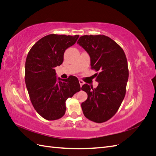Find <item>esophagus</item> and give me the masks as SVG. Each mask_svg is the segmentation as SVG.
<instances>
[{"label":"esophagus","mask_w":156,"mask_h":156,"mask_svg":"<svg viewBox=\"0 0 156 156\" xmlns=\"http://www.w3.org/2000/svg\"><path fill=\"white\" fill-rule=\"evenodd\" d=\"M79 84H80V86H81V87H82L83 84L84 83V81H82L81 79H79Z\"/></svg>","instance_id":"obj_1"}]
</instances>
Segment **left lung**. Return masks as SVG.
<instances>
[{"mask_svg":"<svg viewBox=\"0 0 156 156\" xmlns=\"http://www.w3.org/2000/svg\"><path fill=\"white\" fill-rule=\"evenodd\" d=\"M77 44L88 53L91 69L99 72L96 88L88 84L82 86L88 95L81 103L83 114L90 120L102 123L116 114L125 97L129 77L126 56L121 47L105 35H84Z\"/></svg>","mask_w":156,"mask_h":156,"instance_id":"obj_1","label":"left lung"}]
</instances>
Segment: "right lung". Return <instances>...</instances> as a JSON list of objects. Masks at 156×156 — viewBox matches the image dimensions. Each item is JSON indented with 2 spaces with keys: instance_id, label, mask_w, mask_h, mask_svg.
I'll return each mask as SVG.
<instances>
[{
  "instance_id": "1",
  "label": "right lung",
  "mask_w": 156,
  "mask_h": 156,
  "mask_svg": "<svg viewBox=\"0 0 156 156\" xmlns=\"http://www.w3.org/2000/svg\"><path fill=\"white\" fill-rule=\"evenodd\" d=\"M79 36H45L32 47L27 56L25 79L30 101L36 112L48 120L62 118L67 99L81 90L76 77L57 79L55 69L62 64L66 49L75 44Z\"/></svg>"
}]
</instances>
